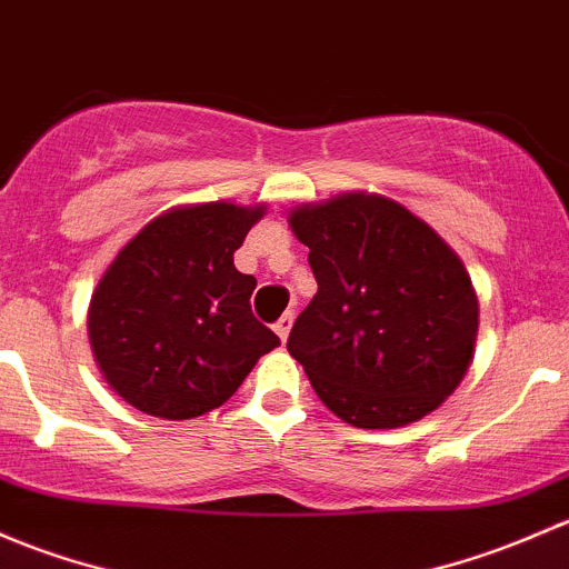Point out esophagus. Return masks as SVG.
I'll return each mask as SVG.
<instances>
[{"mask_svg":"<svg viewBox=\"0 0 569 569\" xmlns=\"http://www.w3.org/2000/svg\"><path fill=\"white\" fill-rule=\"evenodd\" d=\"M292 320H296V315H292V312H284L282 318L277 320V326H273V331H277V337L282 339V342H287V337H290Z\"/></svg>","mask_w":569,"mask_h":569,"instance_id":"1","label":"esophagus"}]
</instances>
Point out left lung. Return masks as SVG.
Instances as JSON below:
<instances>
[{"mask_svg":"<svg viewBox=\"0 0 569 569\" xmlns=\"http://www.w3.org/2000/svg\"><path fill=\"white\" fill-rule=\"evenodd\" d=\"M309 246L318 292L287 350L320 402L365 430L436 411L466 378L479 298L466 266L427 221L389 197L345 191L287 213Z\"/></svg>","mask_w":569,"mask_h":569,"instance_id":"left-lung-1","label":"left lung"}]
</instances>
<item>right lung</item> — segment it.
Returning <instances> with one entry per match:
<instances>
[{
  "mask_svg": "<svg viewBox=\"0 0 569 569\" xmlns=\"http://www.w3.org/2000/svg\"><path fill=\"white\" fill-rule=\"evenodd\" d=\"M266 204H178L131 238L92 290L87 337L137 411L194 419L224 406L279 337L251 315L257 279L232 262Z\"/></svg>",
  "mask_w": 569,
  "mask_h": 569,
  "instance_id": "1",
  "label": "right lung"
}]
</instances>
